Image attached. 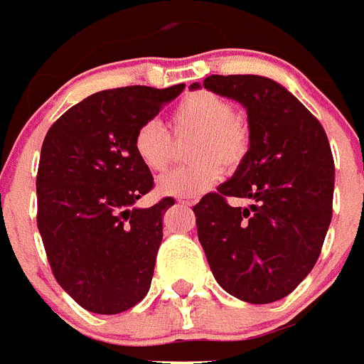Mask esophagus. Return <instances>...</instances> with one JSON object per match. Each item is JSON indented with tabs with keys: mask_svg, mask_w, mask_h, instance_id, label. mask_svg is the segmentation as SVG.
<instances>
[{
	"mask_svg": "<svg viewBox=\"0 0 364 364\" xmlns=\"http://www.w3.org/2000/svg\"><path fill=\"white\" fill-rule=\"evenodd\" d=\"M178 203H182V205H186V206H193L197 200L196 199H180Z\"/></svg>",
	"mask_w": 364,
	"mask_h": 364,
	"instance_id": "obj_1",
	"label": "esophagus"
}]
</instances>
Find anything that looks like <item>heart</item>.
Here are the masks:
<instances>
[{"mask_svg":"<svg viewBox=\"0 0 364 364\" xmlns=\"http://www.w3.org/2000/svg\"><path fill=\"white\" fill-rule=\"evenodd\" d=\"M171 127L178 139L196 136L190 156L196 164L161 174L158 191L168 197H197L216 184L222 165L235 168L250 150V127L231 105L210 92H196L180 101L171 114ZM133 150L150 171H164L173 156V141L159 120H146L133 135Z\"/></svg>","mask_w":364,"mask_h":364,"instance_id":"heart-1","label":"heart"}]
</instances>
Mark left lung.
Here are the masks:
<instances>
[{"mask_svg":"<svg viewBox=\"0 0 364 364\" xmlns=\"http://www.w3.org/2000/svg\"><path fill=\"white\" fill-rule=\"evenodd\" d=\"M200 86L242 105L250 150L231 178L193 206L220 286L240 301L287 297L314 269L333 218L334 161L318 118L272 78L210 75ZM228 196L250 198L231 207Z\"/></svg>","mask_w":364,"mask_h":364,"instance_id":"8db88e82","label":"left lung"}]
</instances>
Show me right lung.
<instances>
[{
	"instance_id": "right-lung-1",
	"label": "right lung",
	"mask_w": 364,
	"mask_h": 364,
	"mask_svg": "<svg viewBox=\"0 0 364 364\" xmlns=\"http://www.w3.org/2000/svg\"><path fill=\"white\" fill-rule=\"evenodd\" d=\"M184 88L103 90L63 112L43 141L37 228L54 278L90 312H126L150 289L174 199L135 205L154 178L136 158L133 135Z\"/></svg>"
}]
</instances>
